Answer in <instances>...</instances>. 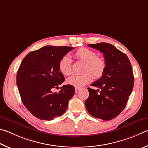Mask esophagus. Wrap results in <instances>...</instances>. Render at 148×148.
<instances>
[{"label":"esophagus","instance_id":"1","mask_svg":"<svg viewBox=\"0 0 148 148\" xmlns=\"http://www.w3.org/2000/svg\"><path fill=\"white\" fill-rule=\"evenodd\" d=\"M75 93H78L80 91V88H75Z\"/></svg>","mask_w":148,"mask_h":148}]
</instances>
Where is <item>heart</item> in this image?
<instances>
[{"instance_id":"b5f03b06","label":"heart","mask_w":148,"mask_h":148,"mask_svg":"<svg viewBox=\"0 0 148 148\" xmlns=\"http://www.w3.org/2000/svg\"><path fill=\"white\" fill-rule=\"evenodd\" d=\"M77 60L84 62L81 75H74L66 79V83L75 88H81L93 78L98 79L101 77L106 69V61L102 57L97 56L95 51L86 47L79 49L74 54ZM60 71L64 75H69L72 72L71 62L68 56H64L58 64Z\"/></svg>"}]
</instances>
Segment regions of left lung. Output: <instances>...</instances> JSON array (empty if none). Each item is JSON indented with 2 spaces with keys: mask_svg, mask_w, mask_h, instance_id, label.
<instances>
[{
  "mask_svg": "<svg viewBox=\"0 0 148 148\" xmlns=\"http://www.w3.org/2000/svg\"><path fill=\"white\" fill-rule=\"evenodd\" d=\"M88 45L103 53L107 66L103 75L91 84L98 89L88 88L90 94L85 106L94 117L105 121L112 120L122 112L133 91L131 65L126 54L110 43Z\"/></svg>",
  "mask_w": 148,
  "mask_h": 148,
  "instance_id": "8db88e82",
  "label": "left lung"
}]
</instances>
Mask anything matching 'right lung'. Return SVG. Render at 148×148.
Returning a JSON list of instances; mask_svg holds the SVG:
<instances>
[{
	"label": "right lung",
	"mask_w": 148,
	"mask_h": 148,
	"mask_svg": "<svg viewBox=\"0 0 148 148\" xmlns=\"http://www.w3.org/2000/svg\"><path fill=\"white\" fill-rule=\"evenodd\" d=\"M73 49L45 46L30 52L23 60L17 71V86L23 104L35 117L52 120L66 112L75 94L74 87L64 85L58 93L51 90L64 81L59 62Z\"/></svg>",
	"instance_id": "1"
}]
</instances>
